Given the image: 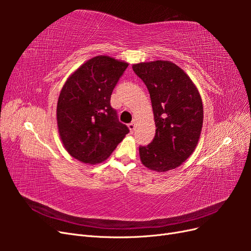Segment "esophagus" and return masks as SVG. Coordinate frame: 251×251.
Masks as SVG:
<instances>
[{"instance_id": "34e87169", "label": "esophagus", "mask_w": 251, "mask_h": 251, "mask_svg": "<svg viewBox=\"0 0 251 251\" xmlns=\"http://www.w3.org/2000/svg\"><path fill=\"white\" fill-rule=\"evenodd\" d=\"M127 126H128V130H130V132L134 133L135 128H136V124L135 123H131V124H128Z\"/></svg>"}]
</instances>
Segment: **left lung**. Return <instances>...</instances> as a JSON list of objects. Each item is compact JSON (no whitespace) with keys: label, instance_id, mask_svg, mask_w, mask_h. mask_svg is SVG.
<instances>
[{"label":"left lung","instance_id":"1","mask_svg":"<svg viewBox=\"0 0 251 251\" xmlns=\"http://www.w3.org/2000/svg\"><path fill=\"white\" fill-rule=\"evenodd\" d=\"M150 92L156 125L155 137L139 148L142 164L158 173L180 166L198 144L203 126V104L188 75L170 60L133 65Z\"/></svg>","mask_w":251,"mask_h":251}]
</instances>
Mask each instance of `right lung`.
<instances>
[{"instance_id": "right-lung-1", "label": "right lung", "mask_w": 251, "mask_h": 251, "mask_svg": "<svg viewBox=\"0 0 251 251\" xmlns=\"http://www.w3.org/2000/svg\"><path fill=\"white\" fill-rule=\"evenodd\" d=\"M127 63L98 55L75 70L60 91L56 120L66 151L78 161L107 160L130 132L111 107V95Z\"/></svg>"}]
</instances>
